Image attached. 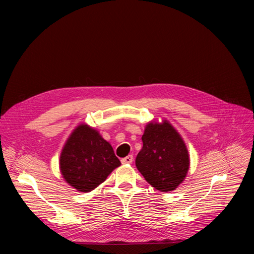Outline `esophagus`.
Segmentation results:
<instances>
[{
    "label": "esophagus",
    "instance_id": "1",
    "mask_svg": "<svg viewBox=\"0 0 254 254\" xmlns=\"http://www.w3.org/2000/svg\"><path fill=\"white\" fill-rule=\"evenodd\" d=\"M132 161H134V158H132V155H127V157L122 159V163L124 165H127V164H131Z\"/></svg>",
    "mask_w": 254,
    "mask_h": 254
}]
</instances>
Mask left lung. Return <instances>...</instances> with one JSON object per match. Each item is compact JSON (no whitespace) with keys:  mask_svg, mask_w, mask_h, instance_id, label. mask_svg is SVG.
Here are the masks:
<instances>
[{"mask_svg":"<svg viewBox=\"0 0 254 254\" xmlns=\"http://www.w3.org/2000/svg\"><path fill=\"white\" fill-rule=\"evenodd\" d=\"M143 147L136 157V167L152 188L173 191L188 175L190 159L185 142L167 119L151 120L142 136Z\"/></svg>","mask_w":254,"mask_h":254,"instance_id":"1","label":"left lung"}]
</instances>
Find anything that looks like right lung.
<instances>
[{"label": "right lung", "instance_id": "add662e5", "mask_svg": "<svg viewBox=\"0 0 254 254\" xmlns=\"http://www.w3.org/2000/svg\"><path fill=\"white\" fill-rule=\"evenodd\" d=\"M120 165L111 144L86 124H80L73 129L60 155L63 178L81 192L98 188Z\"/></svg>", "mask_w": 254, "mask_h": 254}]
</instances>
